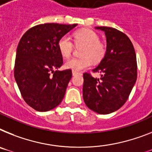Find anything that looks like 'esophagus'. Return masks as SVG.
I'll list each match as a JSON object with an SVG mask.
<instances>
[{
	"label": "esophagus",
	"instance_id": "1",
	"mask_svg": "<svg viewBox=\"0 0 152 152\" xmlns=\"http://www.w3.org/2000/svg\"><path fill=\"white\" fill-rule=\"evenodd\" d=\"M78 74H80L78 72H75V71H72V75H73V76H76V75H78Z\"/></svg>",
	"mask_w": 152,
	"mask_h": 152
}]
</instances>
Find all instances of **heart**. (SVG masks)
I'll use <instances>...</instances> for the list:
<instances>
[{
  "label": "heart",
  "mask_w": 152,
  "mask_h": 152,
  "mask_svg": "<svg viewBox=\"0 0 152 152\" xmlns=\"http://www.w3.org/2000/svg\"><path fill=\"white\" fill-rule=\"evenodd\" d=\"M74 42L76 45H83L80 58H72L65 62L66 69L75 72L89 68L92 61L99 62L104 58L106 54V46L100 42L99 35L90 29H82L73 34ZM58 48L64 57H69L73 51V44L68 35H63L58 39Z\"/></svg>",
  "instance_id": "obj_1"
}]
</instances>
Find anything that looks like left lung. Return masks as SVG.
<instances>
[{"label":"left lung","mask_w":152,"mask_h":152,"mask_svg":"<svg viewBox=\"0 0 152 152\" xmlns=\"http://www.w3.org/2000/svg\"><path fill=\"white\" fill-rule=\"evenodd\" d=\"M107 38L104 58L93 72L83 73V95L86 105L100 114H108L121 107L129 97L137 80V60L133 44L127 35L110 27H96Z\"/></svg>","instance_id":"obj_1"}]
</instances>
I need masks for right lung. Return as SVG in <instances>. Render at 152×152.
Wrapping results in <instances>:
<instances>
[{
  "label": "right lung",
  "mask_w": 152,
  "mask_h": 152,
  "mask_svg": "<svg viewBox=\"0 0 152 152\" xmlns=\"http://www.w3.org/2000/svg\"><path fill=\"white\" fill-rule=\"evenodd\" d=\"M76 25L57 23L35 25L19 42L15 78L24 100L37 111L56 107L64 97L72 70L54 71L63 63L58 41Z\"/></svg>",
  "instance_id": "add662e5"
}]
</instances>
